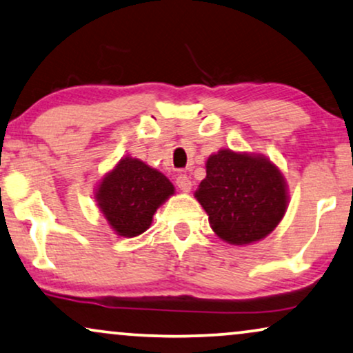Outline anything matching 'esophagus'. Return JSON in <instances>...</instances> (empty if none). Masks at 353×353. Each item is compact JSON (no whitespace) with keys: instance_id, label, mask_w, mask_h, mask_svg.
Segmentation results:
<instances>
[{"instance_id":"1","label":"esophagus","mask_w":353,"mask_h":353,"mask_svg":"<svg viewBox=\"0 0 353 353\" xmlns=\"http://www.w3.org/2000/svg\"><path fill=\"white\" fill-rule=\"evenodd\" d=\"M176 186L180 188V191H183V192H190L192 188L191 178L185 175V173H181V175H178V178H176Z\"/></svg>"}]
</instances>
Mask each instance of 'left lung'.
Listing matches in <instances>:
<instances>
[{
  "mask_svg": "<svg viewBox=\"0 0 353 353\" xmlns=\"http://www.w3.org/2000/svg\"><path fill=\"white\" fill-rule=\"evenodd\" d=\"M205 172L194 196L212 230L226 243L245 245L263 239L286 214V180L265 156L220 149L207 159Z\"/></svg>",
  "mask_w": 353,
  "mask_h": 353,
  "instance_id": "obj_1",
  "label": "left lung"
}]
</instances>
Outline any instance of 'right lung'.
<instances>
[{
	"mask_svg": "<svg viewBox=\"0 0 353 353\" xmlns=\"http://www.w3.org/2000/svg\"><path fill=\"white\" fill-rule=\"evenodd\" d=\"M175 192L170 180L143 161L123 157L96 188V205L110 228L134 238L152 223L156 210Z\"/></svg>",
	"mask_w": 353,
	"mask_h": 353,
	"instance_id": "add662e5",
	"label": "right lung"
}]
</instances>
